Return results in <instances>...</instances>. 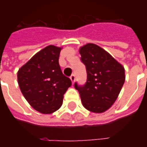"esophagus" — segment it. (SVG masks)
<instances>
[{"mask_svg":"<svg viewBox=\"0 0 147 147\" xmlns=\"http://www.w3.org/2000/svg\"><path fill=\"white\" fill-rule=\"evenodd\" d=\"M70 79H71V83H74L75 80H76V76H75L74 74H72V75H71V76H70Z\"/></svg>","mask_w":147,"mask_h":147,"instance_id":"34e87169","label":"esophagus"}]
</instances>
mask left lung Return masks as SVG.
Instances as JSON below:
<instances>
[{"instance_id": "8db88e82", "label": "left lung", "mask_w": 147, "mask_h": 147, "mask_svg": "<svg viewBox=\"0 0 147 147\" xmlns=\"http://www.w3.org/2000/svg\"><path fill=\"white\" fill-rule=\"evenodd\" d=\"M80 60L86 66V82L74 86L83 105L93 113H103L113 105L125 81L124 68L109 53L92 43L80 48Z\"/></svg>"}]
</instances>
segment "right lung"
<instances>
[{
  "label": "right lung",
  "instance_id": "1",
  "mask_svg": "<svg viewBox=\"0 0 147 147\" xmlns=\"http://www.w3.org/2000/svg\"><path fill=\"white\" fill-rule=\"evenodd\" d=\"M61 48L49 45L37 53L17 74L24 98L35 110L52 113L61 108L63 98L71 81L59 64Z\"/></svg>",
  "mask_w": 147,
  "mask_h": 147
}]
</instances>
